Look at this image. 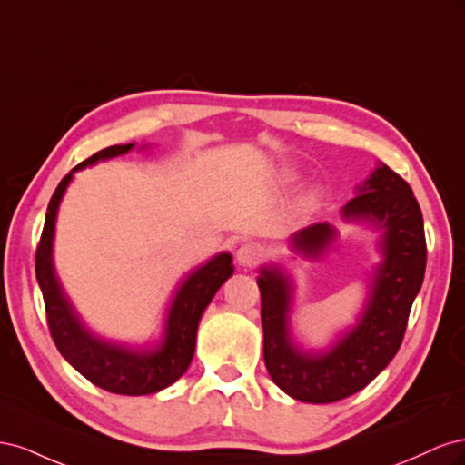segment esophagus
Here are the masks:
<instances>
[{
  "label": "esophagus",
  "mask_w": 465,
  "mask_h": 465,
  "mask_svg": "<svg viewBox=\"0 0 465 465\" xmlns=\"http://www.w3.org/2000/svg\"><path fill=\"white\" fill-rule=\"evenodd\" d=\"M260 258H262V248L258 244L244 242V244L238 246V250H236V260H238V263L244 265V267L256 265Z\"/></svg>",
  "instance_id": "1"
}]
</instances>
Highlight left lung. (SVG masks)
<instances>
[{
    "mask_svg": "<svg viewBox=\"0 0 465 465\" xmlns=\"http://www.w3.org/2000/svg\"><path fill=\"white\" fill-rule=\"evenodd\" d=\"M341 221L362 224L376 236L380 260L364 277L362 306L355 322L323 347H302L292 333L294 277L283 263L260 265L263 362L287 396L306 403H331L353 396L382 372L401 345L411 304L423 285L427 244L423 215L407 182L378 163L341 207ZM340 231L312 223L289 236L302 262L326 258Z\"/></svg>",
    "mask_w": 465,
    "mask_h": 465,
    "instance_id": "8db88e82",
    "label": "left lung"
}]
</instances>
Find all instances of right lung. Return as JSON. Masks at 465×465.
I'll return each mask as SVG.
<instances>
[{"mask_svg": "<svg viewBox=\"0 0 465 465\" xmlns=\"http://www.w3.org/2000/svg\"><path fill=\"white\" fill-rule=\"evenodd\" d=\"M135 143L94 153L65 174L48 203L45 231L36 250V281L45 297L52 340L62 357L98 388L122 396L157 393L184 374L195 351L200 320L221 285L234 273L232 256L219 252L182 277L164 308L163 333L153 343H128L94 331L65 292L54 263L55 221L75 173L130 153Z\"/></svg>", "mask_w": 465, "mask_h": 465, "instance_id": "obj_1", "label": "right lung"}]
</instances>
